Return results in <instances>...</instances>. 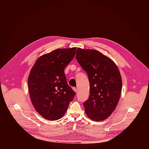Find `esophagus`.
<instances>
[{"label":"esophagus","mask_w":149,"mask_h":149,"mask_svg":"<svg viewBox=\"0 0 149 149\" xmlns=\"http://www.w3.org/2000/svg\"><path fill=\"white\" fill-rule=\"evenodd\" d=\"M72 89H73V90L75 92V93H77V91H78V90H77V88H75V87H73L72 88Z\"/></svg>","instance_id":"esophagus-1"}]
</instances>
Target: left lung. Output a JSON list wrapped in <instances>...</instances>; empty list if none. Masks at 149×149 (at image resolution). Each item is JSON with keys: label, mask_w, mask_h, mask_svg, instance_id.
I'll return each mask as SVG.
<instances>
[{"label": "left lung", "mask_w": 149, "mask_h": 149, "mask_svg": "<svg viewBox=\"0 0 149 149\" xmlns=\"http://www.w3.org/2000/svg\"><path fill=\"white\" fill-rule=\"evenodd\" d=\"M76 59L88 74L90 96L83 103L87 116L95 121L107 119L116 109L121 89L122 79L113 60L95 49L76 51Z\"/></svg>", "instance_id": "left-lung-1"}]
</instances>
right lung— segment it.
<instances>
[{
	"label": "right lung",
	"instance_id": "right-lung-1",
	"mask_svg": "<svg viewBox=\"0 0 149 149\" xmlns=\"http://www.w3.org/2000/svg\"><path fill=\"white\" fill-rule=\"evenodd\" d=\"M77 48L57 49L40 56L31 70L28 88L36 111L47 120H56L66 113L75 93L67 84L64 70Z\"/></svg>",
	"mask_w": 149,
	"mask_h": 149
}]
</instances>
